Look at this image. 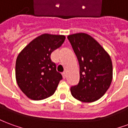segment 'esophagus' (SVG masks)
I'll list each match as a JSON object with an SVG mask.
<instances>
[{
    "label": "esophagus",
    "mask_w": 128,
    "mask_h": 128,
    "mask_svg": "<svg viewBox=\"0 0 128 128\" xmlns=\"http://www.w3.org/2000/svg\"><path fill=\"white\" fill-rule=\"evenodd\" d=\"M62 77H63L64 79H65V78H66V74L65 72H63V73H62Z\"/></svg>",
    "instance_id": "obj_1"
}]
</instances>
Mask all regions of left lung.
<instances>
[{"mask_svg": "<svg viewBox=\"0 0 128 128\" xmlns=\"http://www.w3.org/2000/svg\"><path fill=\"white\" fill-rule=\"evenodd\" d=\"M80 64V82L70 87L72 96L83 102L100 99L112 80V64L109 55L88 34L80 33L68 36Z\"/></svg>", "mask_w": 128, "mask_h": 128, "instance_id": "1", "label": "left lung"}]
</instances>
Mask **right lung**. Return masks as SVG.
<instances>
[{
    "mask_svg": "<svg viewBox=\"0 0 128 128\" xmlns=\"http://www.w3.org/2000/svg\"><path fill=\"white\" fill-rule=\"evenodd\" d=\"M64 40V36L42 34L19 53L16 78L19 88L29 98L38 101L54 94L62 75L57 71L50 54Z\"/></svg>",
    "mask_w": 128,
    "mask_h": 128,
    "instance_id": "1",
    "label": "right lung"
}]
</instances>
